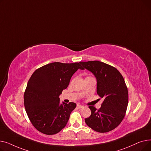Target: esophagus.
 <instances>
[{"mask_svg":"<svg viewBox=\"0 0 151 151\" xmlns=\"http://www.w3.org/2000/svg\"><path fill=\"white\" fill-rule=\"evenodd\" d=\"M84 106H83V105H77V108H78V109H80V108H83Z\"/></svg>","mask_w":151,"mask_h":151,"instance_id":"obj_1","label":"esophagus"}]
</instances>
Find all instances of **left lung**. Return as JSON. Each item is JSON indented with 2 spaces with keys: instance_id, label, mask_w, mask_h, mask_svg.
<instances>
[{
  "instance_id": "1",
  "label": "left lung",
  "mask_w": 151,
  "mask_h": 151,
  "mask_svg": "<svg viewBox=\"0 0 151 151\" xmlns=\"http://www.w3.org/2000/svg\"><path fill=\"white\" fill-rule=\"evenodd\" d=\"M80 63L96 76L97 94L104 99L99 109L89 106L91 114L85 119V122L97 132L113 130L123 120L128 105V90L124 79L116 68L104 62L94 60Z\"/></svg>"
}]
</instances>
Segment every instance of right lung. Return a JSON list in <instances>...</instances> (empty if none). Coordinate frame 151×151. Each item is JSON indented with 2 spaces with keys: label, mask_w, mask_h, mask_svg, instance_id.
<instances>
[{
  "label": "right lung",
  "mask_w": 151,
  "mask_h": 151,
  "mask_svg": "<svg viewBox=\"0 0 151 151\" xmlns=\"http://www.w3.org/2000/svg\"><path fill=\"white\" fill-rule=\"evenodd\" d=\"M80 63L52 62L36 70L28 81L24 95L27 114L34 127L44 134H56L67 125L76 104L60 103L59 96L67 88Z\"/></svg>",
  "instance_id": "obj_1"
}]
</instances>
